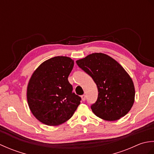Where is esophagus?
I'll list each match as a JSON object with an SVG mask.
<instances>
[{"label": "esophagus", "mask_w": 154, "mask_h": 154, "mask_svg": "<svg viewBox=\"0 0 154 154\" xmlns=\"http://www.w3.org/2000/svg\"><path fill=\"white\" fill-rule=\"evenodd\" d=\"M81 99H82L83 101H85L86 100V95H85V94H83V95L81 96Z\"/></svg>", "instance_id": "esophagus-1"}]
</instances>
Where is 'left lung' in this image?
<instances>
[{
  "label": "left lung",
  "instance_id": "8db88e82",
  "mask_svg": "<svg viewBox=\"0 0 154 154\" xmlns=\"http://www.w3.org/2000/svg\"><path fill=\"white\" fill-rule=\"evenodd\" d=\"M76 63L97 86V100L91 105L94 114L108 121L125 116L134 103L135 89L131 77L122 65L102 53L90 54Z\"/></svg>",
  "mask_w": 154,
  "mask_h": 154
}]
</instances>
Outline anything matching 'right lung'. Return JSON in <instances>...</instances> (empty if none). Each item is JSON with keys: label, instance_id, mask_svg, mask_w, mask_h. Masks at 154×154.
Listing matches in <instances>:
<instances>
[{"label": "right lung", "instance_id": "add662e5", "mask_svg": "<svg viewBox=\"0 0 154 154\" xmlns=\"http://www.w3.org/2000/svg\"><path fill=\"white\" fill-rule=\"evenodd\" d=\"M74 61L57 56L43 62L32 74L27 87V100L33 115L43 124L57 126L73 116L81 97L72 92L68 77Z\"/></svg>", "mask_w": 154, "mask_h": 154}]
</instances>
